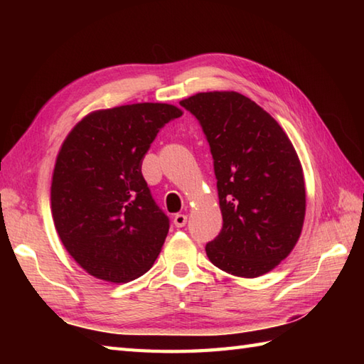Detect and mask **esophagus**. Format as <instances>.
I'll use <instances>...</instances> for the list:
<instances>
[{
  "label": "esophagus",
  "mask_w": 364,
  "mask_h": 364,
  "mask_svg": "<svg viewBox=\"0 0 364 364\" xmlns=\"http://www.w3.org/2000/svg\"><path fill=\"white\" fill-rule=\"evenodd\" d=\"M186 222H188V215H186V214H181V213L175 214L173 223H175V227H176V228H181V227H184V225H186Z\"/></svg>",
  "instance_id": "1"
}]
</instances>
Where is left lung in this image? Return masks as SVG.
<instances>
[{
	"label": "left lung",
	"instance_id": "1",
	"mask_svg": "<svg viewBox=\"0 0 364 364\" xmlns=\"http://www.w3.org/2000/svg\"><path fill=\"white\" fill-rule=\"evenodd\" d=\"M198 120L213 154L222 230L208 258L231 275L272 270L296 245L305 219L297 153L274 117L237 92H203L180 102Z\"/></svg>",
	"mask_w": 364,
	"mask_h": 364
}]
</instances>
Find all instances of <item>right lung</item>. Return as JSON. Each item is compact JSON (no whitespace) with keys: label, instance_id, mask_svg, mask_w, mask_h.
I'll return each instance as SVG.
<instances>
[{"label":"right lung","instance_id":"obj_1","mask_svg":"<svg viewBox=\"0 0 364 364\" xmlns=\"http://www.w3.org/2000/svg\"><path fill=\"white\" fill-rule=\"evenodd\" d=\"M181 114L166 103L97 111L63 144L51 183L54 227L73 259L100 280H136L158 258L170 220L142 161L161 128Z\"/></svg>","mask_w":364,"mask_h":364}]
</instances>
